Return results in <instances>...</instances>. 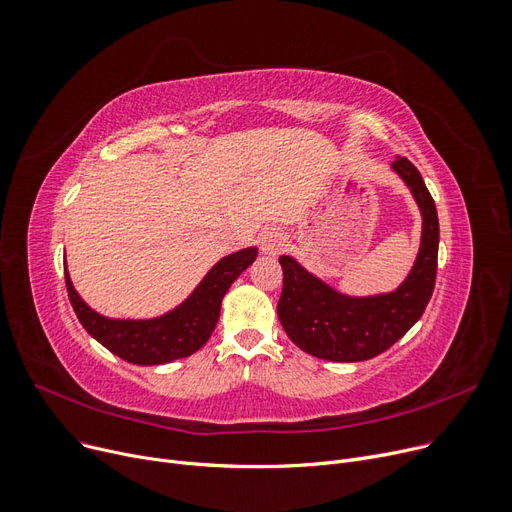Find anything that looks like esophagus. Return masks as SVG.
I'll use <instances>...</instances> for the list:
<instances>
[{"label": "esophagus", "mask_w": 512, "mask_h": 512, "mask_svg": "<svg viewBox=\"0 0 512 512\" xmlns=\"http://www.w3.org/2000/svg\"><path fill=\"white\" fill-rule=\"evenodd\" d=\"M259 247H261V253H265V255H278L280 249L284 247L282 232H278L276 228L263 230L259 236Z\"/></svg>", "instance_id": "esophagus-1"}]
</instances>
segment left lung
I'll return each instance as SVG.
<instances>
[{"mask_svg":"<svg viewBox=\"0 0 512 512\" xmlns=\"http://www.w3.org/2000/svg\"><path fill=\"white\" fill-rule=\"evenodd\" d=\"M393 171L410 188L422 215L414 268L393 293L347 297L303 270L293 257H280L284 278L278 318L291 341L309 355L330 362L370 360L406 335L433 295L439 249L435 201L406 157L393 161Z\"/></svg>","mask_w":512,"mask_h":512,"instance_id":"1","label":"left lung"}]
</instances>
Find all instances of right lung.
I'll return each instance as SVG.
<instances>
[{
	"instance_id": "obj_1",
	"label": "right lung",
	"mask_w": 512,
	"mask_h": 512,
	"mask_svg": "<svg viewBox=\"0 0 512 512\" xmlns=\"http://www.w3.org/2000/svg\"><path fill=\"white\" fill-rule=\"evenodd\" d=\"M255 257L257 249L249 247L217 261L182 305L150 320L104 318L77 295L66 268L64 280L79 322L98 343L129 364L157 366L188 358L209 341L219 320L221 299Z\"/></svg>"
}]
</instances>
